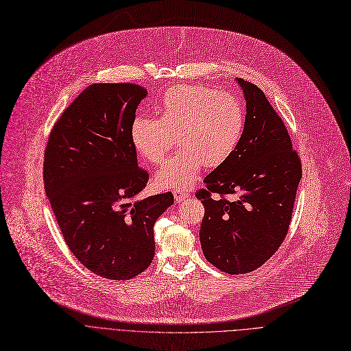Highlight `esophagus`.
Returning a JSON list of instances; mask_svg holds the SVG:
<instances>
[{"mask_svg": "<svg viewBox=\"0 0 351 351\" xmlns=\"http://www.w3.org/2000/svg\"><path fill=\"white\" fill-rule=\"evenodd\" d=\"M173 196H175L176 202H183V200H186L189 197V195L185 191H180V189H176L173 192Z\"/></svg>", "mask_w": 351, "mask_h": 351, "instance_id": "1", "label": "esophagus"}]
</instances>
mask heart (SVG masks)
Segmentation results:
<instances>
[{
    "label": "heart",
    "mask_w": 351,
    "mask_h": 351,
    "mask_svg": "<svg viewBox=\"0 0 351 351\" xmlns=\"http://www.w3.org/2000/svg\"><path fill=\"white\" fill-rule=\"evenodd\" d=\"M159 119L138 117L131 126L136 152L152 165H160L176 143L180 151L156 175L162 188L182 189L197 179L204 165L226 162L241 143L245 108L228 92L204 85L171 88L158 106Z\"/></svg>",
    "instance_id": "b5f03b06"
}]
</instances>
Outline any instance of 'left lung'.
<instances>
[{
  "label": "left lung",
  "instance_id": "left-lung-1",
  "mask_svg": "<svg viewBox=\"0 0 351 351\" xmlns=\"http://www.w3.org/2000/svg\"><path fill=\"white\" fill-rule=\"evenodd\" d=\"M246 122L233 155L205 178L196 197L205 206L200 245L215 267L243 274L266 263L283 243L302 179V162L263 90L237 80ZM213 193L220 198H212ZM236 194L234 201L224 196Z\"/></svg>",
  "mask_w": 351,
  "mask_h": 351
}]
</instances>
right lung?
Wrapping results in <instances>:
<instances>
[{"instance_id":"1","label":"right lung","mask_w":351,"mask_h":351,"mask_svg":"<svg viewBox=\"0 0 351 351\" xmlns=\"http://www.w3.org/2000/svg\"><path fill=\"white\" fill-rule=\"evenodd\" d=\"M136 84H94L55 122L44 155L45 193L72 254L92 273L129 280L154 261V225L171 192L135 200L149 175L131 141Z\"/></svg>"}]
</instances>
